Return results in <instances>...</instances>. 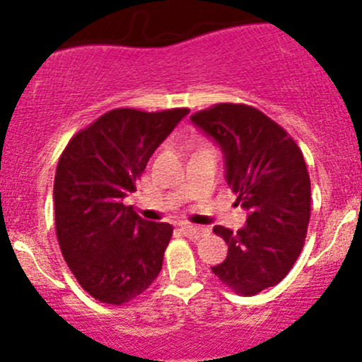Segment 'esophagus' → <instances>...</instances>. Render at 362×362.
Listing matches in <instances>:
<instances>
[{"label": "esophagus", "instance_id": "esophagus-1", "mask_svg": "<svg viewBox=\"0 0 362 362\" xmlns=\"http://www.w3.org/2000/svg\"><path fill=\"white\" fill-rule=\"evenodd\" d=\"M180 230H182V233H184L185 237H189V238H199V237H203V235L206 233V228L194 226V224H184Z\"/></svg>", "mask_w": 362, "mask_h": 362}]
</instances>
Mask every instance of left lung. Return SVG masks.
<instances>
[{
    "label": "left lung",
    "instance_id": "left-lung-1",
    "mask_svg": "<svg viewBox=\"0 0 362 362\" xmlns=\"http://www.w3.org/2000/svg\"><path fill=\"white\" fill-rule=\"evenodd\" d=\"M221 146L226 182L247 221L233 233L214 226L228 256L212 272L238 296L278 285L299 258L311 216V182L292 136L245 104H216L191 117Z\"/></svg>",
    "mask_w": 362,
    "mask_h": 362
}]
</instances>
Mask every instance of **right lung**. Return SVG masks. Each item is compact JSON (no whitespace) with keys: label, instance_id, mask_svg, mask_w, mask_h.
Instances as JSON below:
<instances>
[{"label":"right lung","instance_id":"right-lung-1","mask_svg":"<svg viewBox=\"0 0 362 362\" xmlns=\"http://www.w3.org/2000/svg\"><path fill=\"white\" fill-rule=\"evenodd\" d=\"M187 113V107L156 113L117 107L77 132L59 157L56 237L77 283L100 303L124 306L163 269L173 228L141 219L124 198Z\"/></svg>","mask_w":362,"mask_h":362}]
</instances>
